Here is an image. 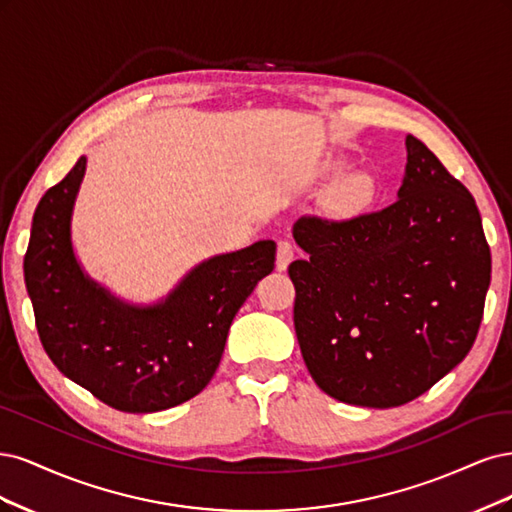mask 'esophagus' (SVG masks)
Instances as JSON below:
<instances>
[{
	"instance_id": "esophagus-1",
	"label": "esophagus",
	"mask_w": 512,
	"mask_h": 512,
	"mask_svg": "<svg viewBox=\"0 0 512 512\" xmlns=\"http://www.w3.org/2000/svg\"><path fill=\"white\" fill-rule=\"evenodd\" d=\"M291 261H293V244L289 240H280L276 249V270L285 272Z\"/></svg>"
}]
</instances>
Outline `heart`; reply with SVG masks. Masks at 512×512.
Wrapping results in <instances>:
<instances>
[{
  "label": "heart",
  "mask_w": 512,
  "mask_h": 512,
  "mask_svg": "<svg viewBox=\"0 0 512 512\" xmlns=\"http://www.w3.org/2000/svg\"><path fill=\"white\" fill-rule=\"evenodd\" d=\"M370 193H372V180L364 172L351 174L342 185V200L346 204H357L361 200H366Z\"/></svg>",
  "instance_id": "b5f03b06"
}]
</instances>
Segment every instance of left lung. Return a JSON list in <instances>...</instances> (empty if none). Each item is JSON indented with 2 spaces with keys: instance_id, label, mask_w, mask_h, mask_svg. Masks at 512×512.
Here are the masks:
<instances>
[{
  "instance_id": "left-lung-1",
  "label": "left lung",
  "mask_w": 512,
  "mask_h": 512,
  "mask_svg": "<svg viewBox=\"0 0 512 512\" xmlns=\"http://www.w3.org/2000/svg\"><path fill=\"white\" fill-rule=\"evenodd\" d=\"M398 200L351 219L306 214L293 238V323L304 364L332 398L391 408L464 359L481 327L491 253L474 197L406 136Z\"/></svg>"
}]
</instances>
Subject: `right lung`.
I'll return each mask as SVG.
<instances>
[{
    "instance_id": "right-lung-1",
    "label": "right lung",
    "mask_w": 512,
    "mask_h": 512,
    "mask_svg": "<svg viewBox=\"0 0 512 512\" xmlns=\"http://www.w3.org/2000/svg\"><path fill=\"white\" fill-rule=\"evenodd\" d=\"M87 157L36 208L23 261L40 342L53 364L123 412L191 400L219 368L229 325L257 280L274 270L276 244L259 240L195 266L166 300L127 304L97 285L72 249V210Z\"/></svg>"
}]
</instances>
